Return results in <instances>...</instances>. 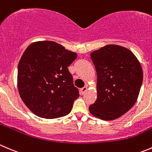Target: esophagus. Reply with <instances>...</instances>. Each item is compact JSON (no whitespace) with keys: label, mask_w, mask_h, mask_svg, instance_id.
<instances>
[{"label":"esophagus","mask_w":152,"mask_h":152,"mask_svg":"<svg viewBox=\"0 0 152 152\" xmlns=\"http://www.w3.org/2000/svg\"><path fill=\"white\" fill-rule=\"evenodd\" d=\"M87 90H88V88H87V86H84L83 88H80V94H84L87 91Z\"/></svg>","instance_id":"1"}]
</instances>
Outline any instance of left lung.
<instances>
[{"mask_svg": "<svg viewBox=\"0 0 152 152\" xmlns=\"http://www.w3.org/2000/svg\"><path fill=\"white\" fill-rule=\"evenodd\" d=\"M97 72V100L89 106L93 116L113 121L130 110L142 82L140 63L132 51L109 44L91 53Z\"/></svg>", "mask_w": 152, "mask_h": 152, "instance_id": "obj_1", "label": "left lung"}]
</instances>
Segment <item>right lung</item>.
<instances>
[{
    "label": "right lung",
    "mask_w": 152,
    "mask_h": 152,
    "mask_svg": "<svg viewBox=\"0 0 152 152\" xmlns=\"http://www.w3.org/2000/svg\"><path fill=\"white\" fill-rule=\"evenodd\" d=\"M77 56L50 40L34 42L26 49L18 68V89L32 113L55 119L71 112L79 91L68 66Z\"/></svg>",
    "instance_id": "add662e5"
}]
</instances>
